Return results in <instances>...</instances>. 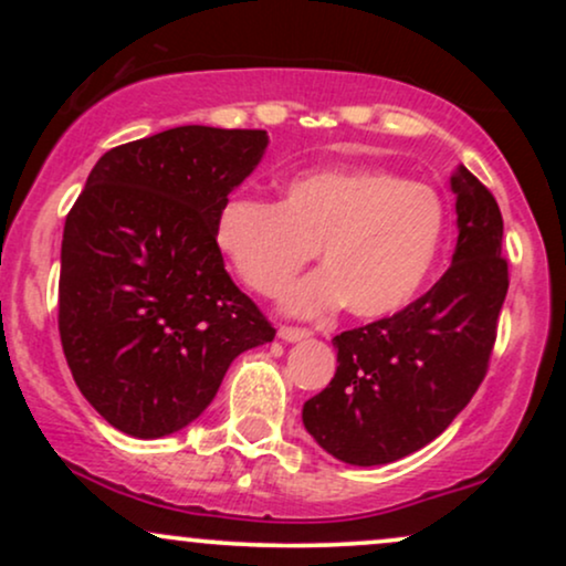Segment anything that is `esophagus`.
<instances>
[{
  "label": "esophagus",
  "mask_w": 566,
  "mask_h": 566,
  "mask_svg": "<svg viewBox=\"0 0 566 566\" xmlns=\"http://www.w3.org/2000/svg\"><path fill=\"white\" fill-rule=\"evenodd\" d=\"M311 333L303 327H279V337H282L284 343H297V340H305Z\"/></svg>",
  "instance_id": "34e87169"
}]
</instances>
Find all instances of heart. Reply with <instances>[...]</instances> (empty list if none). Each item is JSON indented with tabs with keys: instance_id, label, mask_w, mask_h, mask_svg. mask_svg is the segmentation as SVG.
I'll list each match as a JSON object with an SVG mask.
<instances>
[{
	"instance_id": "heart-1",
	"label": "heart",
	"mask_w": 566,
	"mask_h": 566,
	"mask_svg": "<svg viewBox=\"0 0 566 566\" xmlns=\"http://www.w3.org/2000/svg\"><path fill=\"white\" fill-rule=\"evenodd\" d=\"M447 210L431 186L388 170H322L292 178L282 201H220L212 237L250 290L276 295L319 250L322 271L284 295L292 314L348 303L359 319L399 314L426 287L444 242Z\"/></svg>"
}]
</instances>
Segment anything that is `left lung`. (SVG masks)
Listing matches in <instances>:
<instances>
[{"label":"left lung","mask_w":566,"mask_h":566,"mask_svg":"<svg viewBox=\"0 0 566 566\" xmlns=\"http://www.w3.org/2000/svg\"><path fill=\"white\" fill-rule=\"evenodd\" d=\"M458 244L452 265L399 314L335 335L337 369L303 405L322 450L382 465L433 441L482 386L509 292L503 216L463 165L452 175Z\"/></svg>","instance_id":"8db88e82"}]
</instances>
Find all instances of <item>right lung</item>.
I'll return each instance as SVG.
<instances>
[{
	"label": "right lung",
	"mask_w": 566,
	"mask_h": 566,
	"mask_svg": "<svg viewBox=\"0 0 566 566\" xmlns=\"http://www.w3.org/2000/svg\"><path fill=\"white\" fill-rule=\"evenodd\" d=\"M265 146V129H165L103 154L71 207L57 329L82 396L122 433L186 428L242 350L274 340L212 237Z\"/></svg>",
	"instance_id": "obj_1"
}]
</instances>
